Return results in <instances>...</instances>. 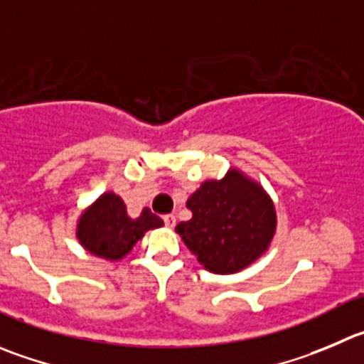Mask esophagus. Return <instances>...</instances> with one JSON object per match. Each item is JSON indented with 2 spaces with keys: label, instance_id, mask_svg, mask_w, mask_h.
<instances>
[{
  "label": "esophagus",
  "instance_id": "esophagus-1",
  "mask_svg": "<svg viewBox=\"0 0 364 364\" xmlns=\"http://www.w3.org/2000/svg\"><path fill=\"white\" fill-rule=\"evenodd\" d=\"M162 220H164V225L168 228H173V227H175V223H176V218L173 216V214H166V216L162 218Z\"/></svg>",
  "mask_w": 364,
  "mask_h": 364
}]
</instances>
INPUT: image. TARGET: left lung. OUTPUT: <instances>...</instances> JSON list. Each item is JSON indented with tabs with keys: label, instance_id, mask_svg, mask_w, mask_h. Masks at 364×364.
Masks as SVG:
<instances>
[{
	"label": "left lung",
	"instance_id": "left-lung-1",
	"mask_svg": "<svg viewBox=\"0 0 364 364\" xmlns=\"http://www.w3.org/2000/svg\"><path fill=\"white\" fill-rule=\"evenodd\" d=\"M189 221L175 227L200 264L213 273H237L257 261L272 243L277 214L268 193L237 169L205 180L188 198Z\"/></svg>",
	"mask_w": 364,
	"mask_h": 364
}]
</instances>
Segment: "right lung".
Returning <instances> with one entry per match:
<instances>
[{"label": "right lung", "instance_id": "obj_1", "mask_svg": "<svg viewBox=\"0 0 364 364\" xmlns=\"http://www.w3.org/2000/svg\"><path fill=\"white\" fill-rule=\"evenodd\" d=\"M162 225L164 221L150 209H143L139 216L130 218L119 196L103 193L82 213L76 225V237L92 255L107 261H119L132 250L144 232Z\"/></svg>", "mask_w": 364, "mask_h": 364}]
</instances>
